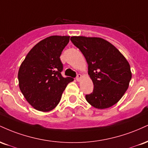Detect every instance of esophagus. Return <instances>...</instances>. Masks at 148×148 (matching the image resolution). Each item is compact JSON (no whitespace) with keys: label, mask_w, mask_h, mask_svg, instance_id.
Listing matches in <instances>:
<instances>
[{"label":"esophagus","mask_w":148,"mask_h":148,"mask_svg":"<svg viewBox=\"0 0 148 148\" xmlns=\"http://www.w3.org/2000/svg\"><path fill=\"white\" fill-rule=\"evenodd\" d=\"M81 78H82V76H81V74H78L77 76H76V81H81Z\"/></svg>","instance_id":"esophagus-1"}]
</instances>
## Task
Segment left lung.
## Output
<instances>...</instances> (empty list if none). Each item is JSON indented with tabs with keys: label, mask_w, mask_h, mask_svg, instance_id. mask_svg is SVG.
I'll return each mask as SVG.
<instances>
[{
	"label": "left lung",
	"mask_w": 148,
	"mask_h": 148,
	"mask_svg": "<svg viewBox=\"0 0 148 148\" xmlns=\"http://www.w3.org/2000/svg\"><path fill=\"white\" fill-rule=\"evenodd\" d=\"M84 54L92 81V92L86 95L90 104L99 109L109 108L124 95L132 79L128 61L112 44L100 37H71Z\"/></svg>",
	"instance_id": "left-lung-1"
}]
</instances>
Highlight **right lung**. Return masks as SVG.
Wrapping results in <instances>:
<instances>
[{
    "label": "right lung",
    "mask_w": 148,
    "mask_h": 148,
    "mask_svg": "<svg viewBox=\"0 0 148 148\" xmlns=\"http://www.w3.org/2000/svg\"><path fill=\"white\" fill-rule=\"evenodd\" d=\"M69 36L53 35L34 46L18 72V86L25 99L34 108L48 112L60 102L66 86L74 81L63 77L60 56Z\"/></svg>",
    "instance_id": "right-lung-1"
}]
</instances>
